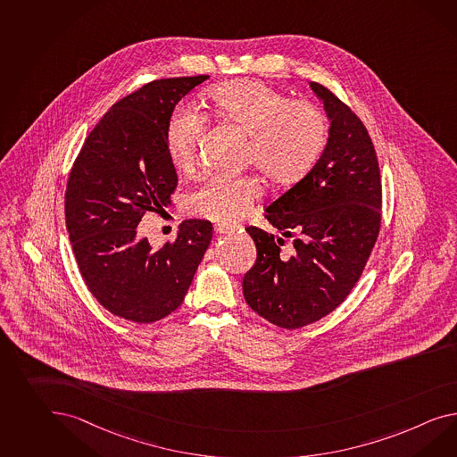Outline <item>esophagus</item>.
<instances>
[{
    "mask_svg": "<svg viewBox=\"0 0 457 457\" xmlns=\"http://www.w3.org/2000/svg\"><path fill=\"white\" fill-rule=\"evenodd\" d=\"M240 227H235V225H223V223H217L215 225V232L217 234H235L238 232Z\"/></svg>",
    "mask_w": 457,
    "mask_h": 457,
    "instance_id": "esophagus-1",
    "label": "esophagus"
}]
</instances>
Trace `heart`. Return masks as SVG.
Returning a JSON list of instances; mask_svg holds the SVG:
<instances>
[{
    "mask_svg": "<svg viewBox=\"0 0 457 457\" xmlns=\"http://www.w3.org/2000/svg\"><path fill=\"white\" fill-rule=\"evenodd\" d=\"M213 116L232 124L246 137L245 161L278 186L302 180L316 164L327 142V119L320 107L292 101L287 94L253 79L223 82L209 94ZM205 119L199 112L177 107L165 128L170 162L190 172L197 161ZM262 188L253 177H207L190 192L188 207L215 222L244 217Z\"/></svg>",
    "mask_w": 457,
    "mask_h": 457,
    "instance_id": "heart-1",
    "label": "heart"
}]
</instances>
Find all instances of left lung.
I'll list each match as a JSON object with an SVG mask.
<instances>
[{
  "instance_id": "obj_1",
  "label": "left lung",
  "mask_w": 457,
  "mask_h": 457,
  "mask_svg": "<svg viewBox=\"0 0 457 457\" xmlns=\"http://www.w3.org/2000/svg\"><path fill=\"white\" fill-rule=\"evenodd\" d=\"M312 89L331 120L313 169L273 200L265 217L292 246L281 250L258 227H246L257 260L244 277L248 306L277 327L315 323L345 302L363 273L381 228V176L375 145L348 105L320 82Z\"/></svg>"
}]
</instances>
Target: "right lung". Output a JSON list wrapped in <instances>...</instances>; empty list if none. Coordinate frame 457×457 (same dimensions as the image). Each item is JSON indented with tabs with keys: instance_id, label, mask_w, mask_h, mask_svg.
Instances as JSON below:
<instances>
[{
	"instance_id": "add662e5",
	"label": "right lung",
	"mask_w": 457,
	"mask_h": 457,
	"mask_svg": "<svg viewBox=\"0 0 457 457\" xmlns=\"http://www.w3.org/2000/svg\"><path fill=\"white\" fill-rule=\"evenodd\" d=\"M209 76L149 82L96 124L64 195L66 227L82 278L112 315L154 323L176 312L212 240L209 220H184L153 248L137 225L177 188L165 128L177 103Z\"/></svg>"
}]
</instances>
